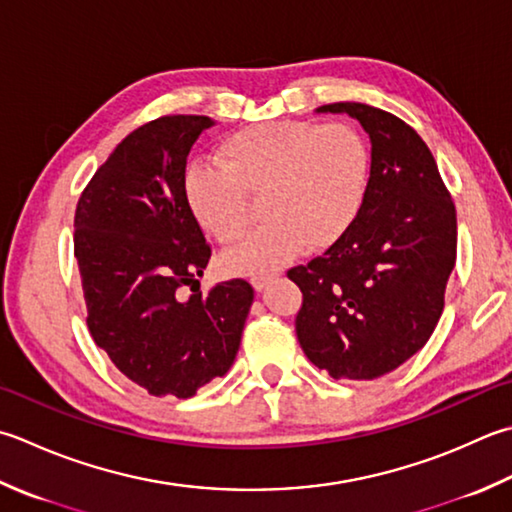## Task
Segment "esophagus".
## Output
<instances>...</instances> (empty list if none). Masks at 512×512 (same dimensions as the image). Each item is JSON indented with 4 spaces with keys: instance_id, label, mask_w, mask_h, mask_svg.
<instances>
[{
    "instance_id": "obj_1",
    "label": "esophagus",
    "mask_w": 512,
    "mask_h": 512,
    "mask_svg": "<svg viewBox=\"0 0 512 512\" xmlns=\"http://www.w3.org/2000/svg\"><path fill=\"white\" fill-rule=\"evenodd\" d=\"M270 279H273V275H270V273H264V275H253V277H250V284H253V288H255V290H264V288L268 286Z\"/></svg>"
}]
</instances>
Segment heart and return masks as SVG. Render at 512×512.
I'll return each instance as SVG.
<instances>
[{
	"label": "heart",
	"instance_id": "obj_1",
	"mask_svg": "<svg viewBox=\"0 0 512 512\" xmlns=\"http://www.w3.org/2000/svg\"><path fill=\"white\" fill-rule=\"evenodd\" d=\"M216 162H193L184 173L190 213L222 246L250 224V197L262 195L266 222L224 257L233 273H264L304 248L342 239L364 206L370 150L353 124L273 119L222 139Z\"/></svg>",
	"mask_w": 512,
	"mask_h": 512
}]
</instances>
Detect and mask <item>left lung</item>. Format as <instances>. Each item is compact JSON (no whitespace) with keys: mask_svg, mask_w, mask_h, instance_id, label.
Here are the masks:
<instances>
[{"mask_svg":"<svg viewBox=\"0 0 512 512\" xmlns=\"http://www.w3.org/2000/svg\"><path fill=\"white\" fill-rule=\"evenodd\" d=\"M370 137L364 206L324 255L288 270L304 295L299 346L333 379H377L408 362L442 317L457 213L424 139L382 108L337 102Z\"/></svg>","mask_w":512,"mask_h":512,"instance_id":"left-lung-1","label":"left lung"}]
</instances>
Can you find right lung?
<instances>
[{
    "label": "right lung",
    "instance_id": "add662e5",
    "mask_svg": "<svg viewBox=\"0 0 512 512\" xmlns=\"http://www.w3.org/2000/svg\"><path fill=\"white\" fill-rule=\"evenodd\" d=\"M213 124L166 115L139 126L97 168L75 210L90 335L155 397H193L226 375L255 297L244 279H230L182 299L210 259L184 173L190 148Z\"/></svg>",
    "mask_w": 512,
    "mask_h": 512
}]
</instances>
